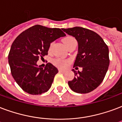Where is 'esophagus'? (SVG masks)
Wrapping results in <instances>:
<instances>
[{
	"label": "esophagus",
	"mask_w": 122,
	"mask_h": 122,
	"mask_svg": "<svg viewBox=\"0 0 122 122\" xmlns=\"http://www.w3.org/2000/svg\"><path fill=\"white\" fill-rule=\"evenodd\" d=\"M58 71H59V73H64L65 72H66L64 70H62V69H58Z\"/></svg>",
	"instance_id": "1"
}]
</instances>
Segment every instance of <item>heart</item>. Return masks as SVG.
Listing matches in <instances>:
<instances>
[{"label": "heart", "instance_id": "heart-1", "mask_svg": "<svg viewBox=\"0 0 122 122\" xmlns=\"http://www.w3.org/2000/svg\"><path fill=\"white\" fill-rule=\"evenodd\" d=\"M74 40H76L75 38H73V36H68L63 38L62 39V42H63V43L64 44L65 46L67 47L70 43L72 42ZM54 63H55V64L56 66L60 67H65L67 65V62L64 61V60H61V59H56V60H55Z\"/></svg>", "mask_w": 122, "mask_h": 122}]
</instances>
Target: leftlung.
<instances>
[{"mask_svg":"<svg viewBox=\"0 0 122 122\" xmlns=\"http://www.w3.org/2000/svg\"><path fill=\"white\" fill-rule=\"evenodd\" d=\"M77 40L78 54L73 67H82L76 71L73 80L69 81L71 90L77 93H88L103 81L109 65V48L97 33L81 27L62 29ZM78 68V67H77Z\"/></svg>","mask_w":122,"mask_h":122,"instance_id":"left-lung-1","label":"left lung"}]
</instances>
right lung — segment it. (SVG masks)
Instances as JSON below:
<instances>
[{"label":"right lung","mask_w":122,"mask_h":122,"mask_svg":"<svg viewBox=\"0 0 122 122\" xmlns=\"http://www.w3.org/2000/svg\"><path fill=\"white\" fill-rule=\"evenodd\" d=\"M65 36L59 28L35 25L15 38L11 46L8 62L13 77L25 92L40 95L51 87L58 69L51 63L43 69L37 65V61L48 54L51 42Z\"/></svg>","instance_id":"obj_1"}]
</instances>
